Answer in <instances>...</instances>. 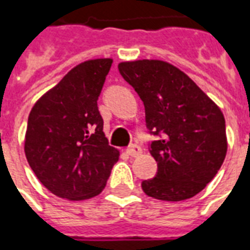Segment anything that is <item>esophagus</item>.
<instances>
[{"label":"esophagus","mask_w":250,"mask_h":250,"mask_svg":"<svg viewBox=\"0 0 250 250\" xmlns=\"http://www.w3.org/2000/svg\"><path fill=\"white\" fill-rule=\"evenodd\" d=\"M125 152H127V155L132 156V158H136V156H139L140 153H142V148H140L139 146H136V144H132V146H130L128 148L125 149Z\"/></svg>","instance_id":"obj_1"}]
</instances>
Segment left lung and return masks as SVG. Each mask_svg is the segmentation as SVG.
Here are the masks:
<instances>
[{
    "mask_svg": "<svg viewBox=\"0 0 250 250\" xmlns=\"http://www.w3.org/2000/svg\"><path fill=\"white\" fill-rule=\"evenodd\" d=\"M118 68L143 101L149 135L158 136L148 148L158 172L142 182L144 193L164 201L191 199L216 176L227 155L223 112L167 62L143 59Z\"/></svg>",
    "mask_w": 250,
    "mask_h": 250,
    "instance_id": "1",
    "label": "left lung"
}]
</instances>
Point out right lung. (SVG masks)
<instances>
[{
	"label": "right lung",
	"mask_w": 250,
	"mask_h": 250,
	"mask_svg": "<svg viewBox=\"0 0 250 250\" xmlns=\"http://www.w3.org/2000/svg\"><path fill=\"white\" fill-rule=\"evenodd\" d=\"M112 59L74 67L31 108L25 136L29 166L51 193L86 200L106 187L119 151L103 134L98 98Z\"/></svg>",
	"instance_id": "1"
}]
</instances>
